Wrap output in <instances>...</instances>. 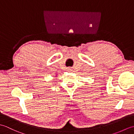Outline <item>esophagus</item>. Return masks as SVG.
Returning <instances> with one entry per match:
<instances>
[{"label":"esophagus","instance_id":"1","mask_svg":"<svg viewBox=\"0 0 134 134\" xmlns=\"http://www.w3.org/2000/svg\"><path fill=\"white\" fill-rule=\"evenodd\" d=\"M69 70H70V69H69Z\"/></svg>","mask_w":134,"mask_h":134}]
</instances>
